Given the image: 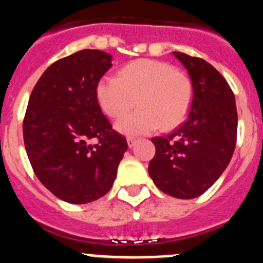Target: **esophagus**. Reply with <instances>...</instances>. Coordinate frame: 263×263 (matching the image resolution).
I'll use <instances>...</instances> for the list:
<instances>
[{
    "mask_svg": "<svg viewBox=\"0 0 263 263\" xmlns=\"http://www.w3.org/2000/svg\"><path fill=\"white\" fill-rule=\"evenodd\" d=\"M136 141H138V140H136L135 138H128V139H127V144H128L129 148H132L135 144H136Z\"/></svg>",
    "mask_w": 263,
    "mask_h": 263,
    "instance_id": "1",
    "label": "esophagus"
}]
</instances>
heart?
I'll return each instance as SVG.
<instances>
[{
  "instance_id": "heart-1",
  "label": "heart",
  "mask_w": 263,
  "mask_h": 263,
  "mask_svg": "<svg viewBox=\"0 0 263 263\" xmlns=\"http://www.w3.org/2000/svg\"><path fill=\"white\" fill-rule=\"evenodd\" d=\"M100 108L111 118H120L116 129L128 136L149 134L163 127L175 128L185 119L193 99V86L185 72L155 59H139L119 71L103 77L97 86Z\"/></svg>"
}]
</instances>
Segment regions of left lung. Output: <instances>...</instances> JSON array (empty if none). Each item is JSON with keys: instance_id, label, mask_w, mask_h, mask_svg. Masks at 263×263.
<instances>
[{"instance_id": "1", "label": "left lung", "mask_w": 263, "mask_h": 263, "mask_svg": "<svg viewBox=\"0 0 263 263\" xmlns=\"http://www.w3.org/2000/svg\"><path fill=\"white\" fill-rule=\"evenodd\" d=\"M188 70L193 99L185 122L168 136L152 139L156 147L148 173L155 185L176 198H195L227 170L237 141V108L225 78L204 59L175 51Z\"/></svg>"}]
</instances>
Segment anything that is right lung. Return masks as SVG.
Instances as JSON below:
<instances>
[{
    "label": "right lung",
    "instance_id": "right-lung-1",
    "mask_svg": "<svg viewBox=\"0 0 263 263\" xmlns=\"http://www.w3.org/2000/svg\"><path fill=\"white\" fill-rule=\"evenodd\" d=\"M100 50H81L46 68L29 99L24 141L33 171L52 195L70 204L103 197L128 148L97 99L112 66ZM97 140L91 145L90 141Z\"/></svg>",
    "mask_w": 263,
    "mask_h": 263
}]
</instances>
